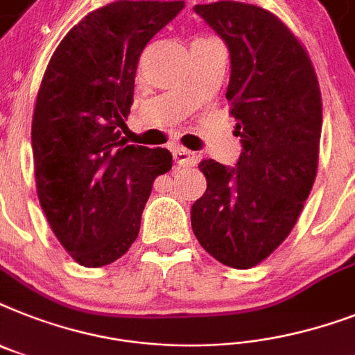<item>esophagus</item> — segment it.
Wrapping results in <instances>:
<instances>
[{"mask_svg": "<svg viewBox=\"0 0 355 355\" xmlns=\"http://www.w3.org/2000/svg\"><path fill=\"white\" fill-rule=\"evenodd\" d=\"M173 158H175V162L178 166H182V168H193V166H197L198 158L197 155L193 151H187L184 148H175L173 149Z\"/></svg>", "mask_w": 355, "mask_h": 355, "instance_id": "obj_1", "label": "esophagus"}]
</instances>
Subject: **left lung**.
I'll return each instance as SVG.
<instances>
[{"mask_svg": "<svg viewBox=\"0 0 355 355\" xmlns=\"http://www.w3.org/2000/svg\"><path fill=\"white\" fill-rule=\"evenodd\" d=\"M193 10L226 43V98L243 149L233 168L211 158L198 166L207 187L191 227L213 259L246 270L288 237L312 191L321 93L306 51L272 12L239 1Z\"/></svg>", "mask_w": 355, "mask_h": 355, "instance_id": "8db88e82", "label": "left lung"}]
</instances>
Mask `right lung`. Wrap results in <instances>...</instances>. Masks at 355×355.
I'll return each instance as SVG.
<instances>
[{
  "mask_svg": "<svg viewBox=\"0 0 355 355\" xmlns=\"http://www.w3.org/2000/svg\"><path fill=\"white\" fill-rule=\"evenodd\" d=\"M184 1H114L89 12L54 51L37 91L33 155L37 198L76 262L111 264L140 232L168 149L129 146L125 129L138 58Z\"/></svg>",
  "mask_w": 355,
  "mask_h": 355,
  "instance_id": "1",
  "label": "right lung"
}]
</instances>
